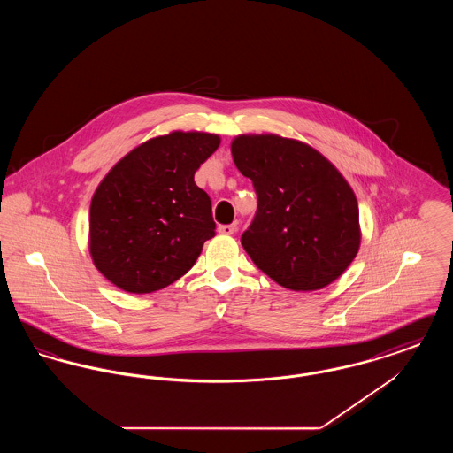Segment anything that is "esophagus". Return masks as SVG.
I'll use <instances>...</instances> for the list:
<instances>
[{
  "mask_svg": "<svg viewBox=\"0 0 453 453\" xmlns=\"http://www.w3.org/2000/svg\"><path fill=\"white\" fill-rule=\"evenodd\" d=\"M237 231V222L234 224H227V226H219V233L220 234H226V236H231Z\"/></svg>",
  "mask_w": 453,
  "mask_h": 453,
  "instance_id": "obj_1",
  "label": "esophagus"
}]
</instances>
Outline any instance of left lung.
Here are the masks:
<instances>
[{
  "label": "left lung",
  "mask_w": 453,
  "mask_h": 453,
  "mask_svg": "<svg viewBox=\"0 0 453 453\" xmlns=\"http://www.w3.org/2000/svg\"><path fill=\"white\" fill-rule=\"evenodd\" d=\"M231 152L258 196L241 236L253 263L297 292L336 280L362 239L357 196L343 174L309 144L275 134L237 135Z\"/></svg>",
  "instance_id": "1"
}]
</instances>
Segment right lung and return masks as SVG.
Wrapping results in <instances>:
<instances>
[{
    "mask_svg": "<svg viewBox=\"0 0 453 453\" xmlns=\"http://www.w3.org/2000/svg\"><path fill=\"white\" fill-rule=\"evenodd\" d=\"M220 137L174 130L142 142L102 180L89 207V255L130 294H151L183 277L216 236L209 195L195 172Z\"/></svg>",
    "mask_w": 453,
    "mask_h": 453,
    "instance_id": "right-lung-1",
    "label": "right lung"
}]
</instances>
